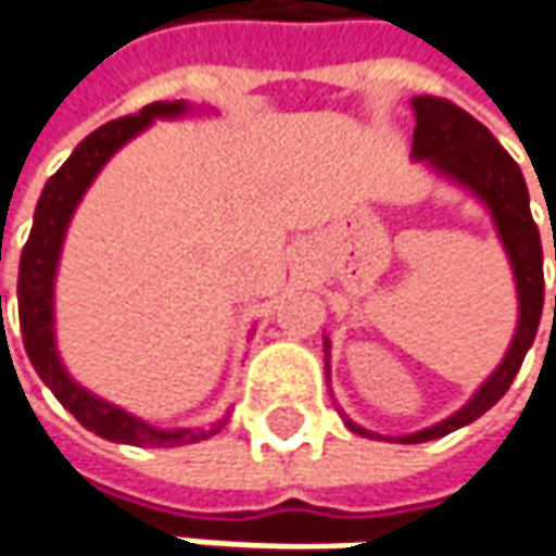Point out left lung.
<instances>
[{
  "mask_svg": "<svg viewBox=\"0 0 556 556\" xmlns=\"http://www.w3.org/2000/svg\"><path fill=\"white\" fill-rule=\"evenodd\" d=\"M410 109H414V118H417L410 157L422 161L426 169H432L441 179H447L456 188L468 191L493 218L496 237H500L502 249L508 255V264H511V274H515L517 326L515 338H511L505 356L496 365V371L471 392L466 405L451 417H444L441 422H432V426L417 429L410 435H389V441H399V444H422V441H432V438H444L468 426V422H475L478 417H484L486 410L508 392L515 374L520 371L523 356L535 341L539 319H542V304H545L542 240H539V228L532 222L530 191H527V182H523V173L511 161V154L502 149L496 136L490 134L481 121H475L468 112H463L459 105L447 103V100L414 97ZM328 358H331V341L326 338V371L331 368ZM338 410H341V420L350 432H356L362 438H387L350 420L341 405H338Z\"/></svg>",
  "mask_w": 556,
  "mask_h": 556,
  "instance_id": "1",
  "label": "left lung"
}]
</instances>
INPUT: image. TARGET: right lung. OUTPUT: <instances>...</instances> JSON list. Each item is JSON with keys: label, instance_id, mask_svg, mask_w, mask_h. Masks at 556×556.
<instances>
[{"label": "right lung", "instance_id": "add662e5", "mask_svg": "<svg viewBox=\"0 0 556 556\" xmlns=\"http://www.w3.org/2000/svg\"><path fill=\"white\" fill-rule=\"evenodd\" d=\"M191 112H203L200 105L173 100V103H151L139 109L136 115L109 121L88 139H81L70 161L56 169L54 176L41 188V198L33 215V230L21 252V274H17V313H21V331H24L26 356L41 377V383L56 395V402L70 410L75 420L88 432L115 441V444H136V447H182L203 438L215 435L225 420L198 426V429H161L149 420H139L124 407L93 395L66 371L60 350H56L54 328V282L60 267L63 240L78 203L85 198L100 169L112 161V154L127 146L134 136L149 130L154 121L182 118Z\"/></svg>", "mask_w": 556, "mask_h": 556}]
</instances>
